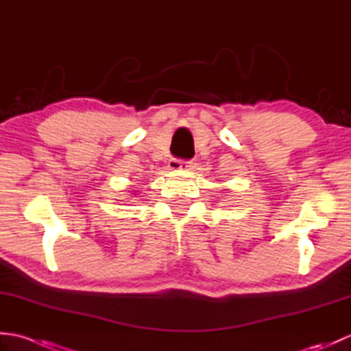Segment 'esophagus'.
Here are the masks:
<instances>
[{
	"label": "esophagus",
	"mask_w": 351,
	"mask_h": 351,
	"mask_svg": "<svg viewBox=\"0 0 351 351\" xmlns=\"http://www.w3.org/2000/svg\"><path fill=\"white\" fill-rule=\"evenodd\" d=\"M169 170H195L196 169V162L193 160H178V158H171L167 164Z\"/></svg>",
	"instance_id": "34e87169"
}]
</instances>
